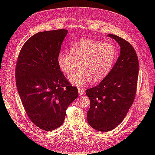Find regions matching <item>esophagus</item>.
<instances>
[{"instance_id":"34e87169","label":"esophagus","mask_w":155,"mask_h":155,"mask_svg":"<svg viewBox=\"0 0 155 155\" xmlns=\"http://www.w3.org/2000/svg\"><path fill=\"white\" fill-rule=\"evenodd\" d=\"M85 89H83V88H79V89H78V92H79V94L80 95V96H82V95H83L84 94H85Z\"/></svg>"}]
</instances>
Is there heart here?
Masks as SVG:
<instances>
[{
  "label": "heart",
  "instance_id": "1",
  "mask_svg": "<svg viewBox=\"0 0 155 155\" xmlns=\"http://www.w3.org/2000/svg\"><path fill=\"white\" fill-rule=\"evenodd\" d=\"M115 46L94 39L79 41L70 46V52H60L57 61L64 74H70L79 63V71L68 77V81L77 87L88 85L93 79L99 81L110 71L116 58Z\"/></svg>",
  "mask_w": 155,
  "mask_h": 155
}]
</instances>
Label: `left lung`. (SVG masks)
<instances>
[{
  "label": "left lung",
  "instance_id": "obj_1",
  "mask_svg": "<svg viewBox=\"0 0 155 155\" xmlns=\"http://www.w3.org/2000/svg\"><path fill=\"white\" fill-rule=\"evenodd\" d=\"M120 46V54L110 72L99 85L87 89L90 109L87 117L93 129L107 132L123 121L134 101L138 77L137 53L129 42L109 34Z\"/></svg>",
  "mask_w": 155,
  "mask_h": 155
}]
</instances>
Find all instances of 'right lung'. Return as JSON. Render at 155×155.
Instances as JSON below:
<instances>
[{"mask_svg": "<svg viewBox=\"0 0 155 155\" xmlns=\"http://www.w3.org/2000/svg\"><path fill=\"white\" fill-rule=\"evenodd\" d=\"M67 30L38 32L23 45L16 64V85L30 120L44 130L61 125L66 110L78 96L61 71L58 56Z\"/></svg>", "mask_w": 155, "mask_h": 155, "instance_id": "add662e5", "label": "right lung"}]
</instances>
